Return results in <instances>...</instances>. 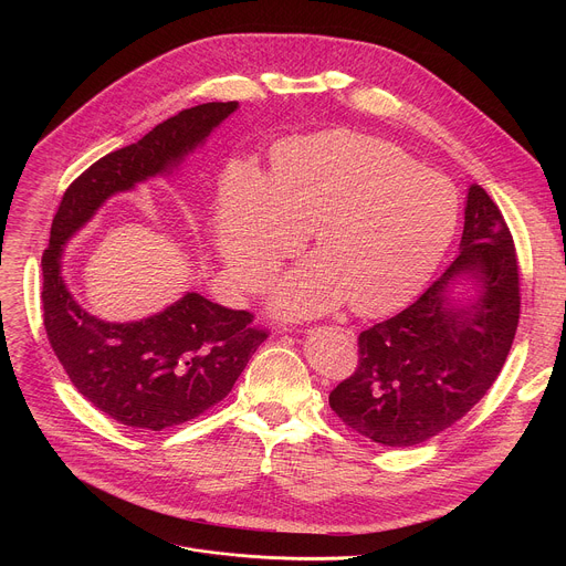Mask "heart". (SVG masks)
I'll list each match as a JSON object with an SVG mask.
<instances>
[{
    "instance_id": "b5f03b06",
    "label": "heart",
    "mask_w": 566,
    "mask_h": 566,
    "mask_svg": "<svg viewBox=\"0 0 566 566\" xmlns=\"http://www.w3.org/2000/svg\"><path fill=\"white\" fill-rule=\"evenodd\" d=\"M459 223L448 177L391 143L329 132L275 151L271 179L232 164L217 201V247L234 284L260 291L311 230L315 255L273 293L284 317L349 300L363 315L408 302L432 277Z\"/></svg>"
}]
</instances>
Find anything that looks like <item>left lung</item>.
<instances>
[{
	"mask_svg": "<svg viewBox=\"0 0 566 566\" xmlns=\"http://www.w3.org/2000/svg\"><path fill=\"white\" fill-rule=\"evenodd\" d=\"M463 219L454 262L415 304L358 336V369L329 394L332 410L374 443L408 448L454 426L511 352L520 322L511 230L481 186L468 188Z\"/></svg>",
	"mask_w": 566,
	"mask_h": 566,
	"instance_id": "left-lung-1",
	"label": "left lung"
}]
</instances>
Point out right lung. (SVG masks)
Listing matches in <instances>:
<instances>
[{"label": "right lung", "instance_id": "add662e5", "mask_svg": "<svg viewBox=\"0 0 566 566\" xmlns=\"http://www.w3.org/2000/svg\"><path fill=\"white\" fill-rule=\"evenodd\" d=\"M239 103H206L156 125L116 149L64 192L42 255V311L49 343L75 389L127 428L166 430L186 423L232 389L266 340L253 315L197 291L154 315L107 322L77 304L62 277L64 247L107 199L154 177H170Z\"/></svg>", "mask_w": 566, "mask_h": 566}]
</instances>
